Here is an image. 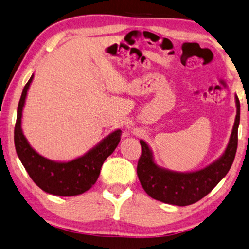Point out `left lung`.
<instances>
[{"mask_svg":"<svg viewBox=\"0 0 249 249\" xmlns=\"http://www.w3.org/2000/svg\"><path fill=\"white\" fill-rule=\"evenodd\" d=\"M237 115L226 151L216 162L192 173H178L160 169L153 162L152 153L144 141H140L141 156L137 174L142 187L149 196L166 204L186 206L206 196L225 177L233 164L238 142L240 105L236 97Z\"/></svg>","mask_w":249,"mask_h":249,"instance_id":"obj_1","label":"left lung"}]
</instances>
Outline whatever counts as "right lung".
<instances>
[{
    "label": "right lung",
    "mask_w": 249,
    "mask_h": 249,
    "mask_svg": "<svg viewBox=\"0 0 249 249\" xmlns=\"http://www.w3.org/2000/svg\"><path fill=\"white\" fill-rule=\"evenodd\" d=\"M32 79L33 76L23 89L18 107L14 129L16 153L32 180L46 193L59 196H74L86 192L95 184L105 160L115 151L120 142L121 130L109 134L96 148L76 160L58 163L43 158L28 144L21 129L22 110Z\"/></svg>",
    "instance_id": "1"
}]
</instances>
